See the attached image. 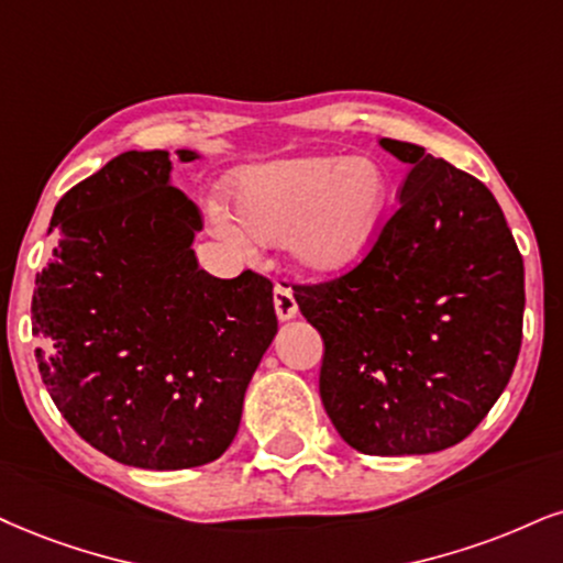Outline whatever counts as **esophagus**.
I'll list each match as a JSON object with an SVG mask.
<instances>
[{
  "label": "esophagus",
  "mask_w": 563,
  "mask_h": 563,
  "mask_svg": "<svg viewBox=\"0 0 563 563\" xmlns=\"http://www.w3.org/2000/svg\"><path fill=\"white\" fill-rule=\"evenodd\" d=\"M274 308H276V316H279V321H289V318H295L297 316V300H295L292 289L276 284V287H274Z\"/></svg>",
  "instance_id": "34e87169"
}]
</instances>
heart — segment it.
I'll use <instances>...</instances> for the list:
<instances>
[{"mask_svg":"<svg viewBox=\"0 0 563 563\" xmlns=\"http://www.w3.org/2000/svg\"><path fill=\"white\" fill-rule=\"evenodd\" d=\"M391 185L386 169L365 156H310L253 166L234 179V211L255 242L287 245L305 271L329 274L365 253L384 221ZM229 242H245L240 227L213 213Z\"/></svg>","mask_w":563,"mask_h":563,"instance_id":"b5f03b06","label":"heart"}]
</instances>
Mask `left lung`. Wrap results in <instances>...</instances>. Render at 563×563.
I'll return each mask as SVG.
<instances>
[{
  "mask_svg": "<svg viewBox=\"0 0 563 563\" xmlns=\"http://www.w3.org/2000/svg\"><path fill=\"white\" fill-rule=\"evenodd\" d=\"M371 253L336 279L292 284L323 339L321 399L339 435L373 456L430 454L467 439L522 346L525 266L494 192L415 143Z\"/></svg>",
  "mask_w": 563,
  "mask_h": 563,
  "instance_id": "8db88e82",
  "label": "left lung"
}]
</instances>
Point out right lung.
Segmentation results:
<instances>
[{
	"label": "right lung",
	"mask_w": 563,
	"mask_h": 563,
	"mask_svg": "<svg viewBox=\"0 0 563 563\" xmlns=\"http://www.w3.org/2000/svg\"><path fill=\"white\" fill-rule=\"evenodd\" d=\"M169 172L166 151H128L67 190L31 305L38 373L62 418L143 470L224 454L279 329L266 276L217 279L198 266L203 219Z\"/></svg>",
	"instance_id": "1"
}]
</instances>
